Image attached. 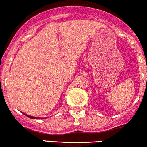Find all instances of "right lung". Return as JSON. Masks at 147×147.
<instances>
[{
    "mask_svg": "<svg viewBox=\"0 0 147 147\" xmlns=\"http://www.w3.org/2000/svg\"><path fill=\"white\" fill-rule=\"evenodd\" d=\"M26 116V117H28V118H30V119H40V118H38V117H31V116H29V115H27V114H25Z\"/></svg>",
    "mask_w": 147,
    "mask_h": 147,
    "instance_id": "obj_1",
    "label": "right lung"
}]
</instances>
